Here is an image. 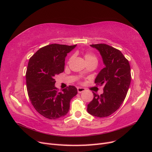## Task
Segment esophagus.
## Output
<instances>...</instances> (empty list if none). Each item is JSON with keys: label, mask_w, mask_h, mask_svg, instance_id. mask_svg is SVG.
<instances>
[{"label": "esophagus", "mask_w": 152, "mask_h": 152, "mask_svg": "<svg viewBox=\"0 0 152 152\" xmlns=\"http://www.w3.org/2000/svg\"><path fill=\"white\" fill-rule=\"evenodd\" d=\"M85 91H86V89L84 88V87H77V91L79 93H83V92H84Z\"/></svg>", "instance_id": "34e87169"}]
</instances>
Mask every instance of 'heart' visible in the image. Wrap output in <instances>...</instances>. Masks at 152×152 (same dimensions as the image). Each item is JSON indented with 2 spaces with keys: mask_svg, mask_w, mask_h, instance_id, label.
<instances>
[{
  "mask_svg": "<svg viewBox=\"0 0 152 152\" xmlns=\"http://www.w3.org/2000/svg\"><path fill=\"white\" fill-rule=\"evenodd\" d=\"M84 58L86 59V61L87 63H89L93 61H98L97 58L94 56V55L92 54L89 53H86L84 55Z\"/></svg>",
  "mask_w": 152,
  "mask_h": 152,
  "instance_id": "1",
  "label": "heart"
}]
</instances>
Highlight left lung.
<instances>
[{
	"label": "left lung",
	"mask_w": 152,
	"mask_h": 152,
	"mask_svg": "<svg viewBox=\"0 0 152 152\" xmlns=\"http://www.w3.org/2000/svg\"><path fill=\"white\" fill-rule=\"evenodd\" d=\"M102 58L104 68L96 76V85L104 86L100 96L94 92L93 101L87 104V112L96 117H108L124 102L129 87L131 75L127 59L120 50L104 44H92Z\"/></svg>",
	"instance_id": "left-lung-1"
}]
</instances>
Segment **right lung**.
Segmentation results:
<instances>
[{
  "label": "right lung",
  "instance_id": "add662e5",
  "mask_svg": "<svg viewBox=\"0 0 152 152\" xmlns=\"http://www.w3.org/2000/svg\"><path fill=\"white\" fill-rule=\"evenodd\" d=\"M77 45L53 44L39 49L29 59L26 73L28 97L37 112L49 119L63 117L70 110L71 99L77 94L70 86L58 92L54 77L64 72L67 54Z\"/></svg>",
  "mask_w": 152,
  "mask_h": 152
}]
</instances>
